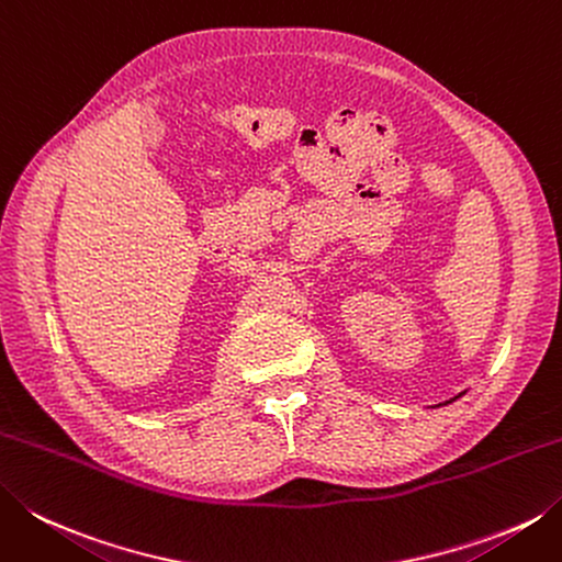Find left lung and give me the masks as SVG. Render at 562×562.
I'll return each instance as SVG.
<instances>
[{
  "instance_id": "left-lung-1",
  "label": "left lung",
  "mask_w": 562,
  "mask_h": 562,
  "mask_svg": "<svg viewBox=\"0 0 562 562\" xmlns=\"http://www.w3.org/2000/svg\"><path fill=\"white\" fill-rule=\"evenodd\" d=\"M463 394H465V392H460V394H458V397H453V400H448V402H443V404H450V402H456V400H460V397H463Z\"/></svg>"
}]
</instances>
